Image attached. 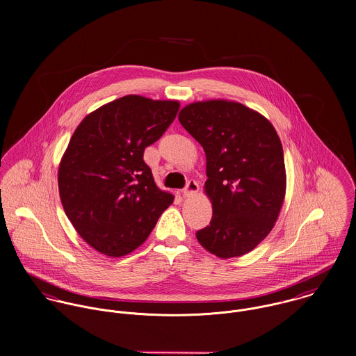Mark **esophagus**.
<instances>
[{"label":"esophagus","instance_id":"esophagus-1","mask_svg":"<svg viewBox=\"0 0 356 356\" xmlns=\"http://www.w3.org/2000/svg\"><path fill=\"white\" fill-rule=\"evenodd\" d=\"M198 190H200L198 183H197L195 180H190L181 193H183V195H184V197H191V195L197 194V193H198Z\"/></svg>","mask_w":356,"mask_h":356}]
</instances>
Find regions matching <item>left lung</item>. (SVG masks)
<instances>
[{"label":"left lung","mask_w":356,"mask_h":356,"mask_svg":"<svg viewBox=\"0 0 356 356\" xmlns=\"http://www.w3.org/2000/svg\"><path fill=\"white\" fill-rule=\"evenodd\" d=\"M179 121L207 154L213 216L198 242L220 259L253 250L274 228L286 191L284 148L271 122L228 100L186 106Z\"/></svg>","instance_id":"left-lung-1"}]
</instances>
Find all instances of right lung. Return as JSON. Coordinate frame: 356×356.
Listing matches in <instances>:
<instances>
[{
    "label": "right lung",
    "mask_w": 356,
    "mask_h": 356,
    "mask_svg": "<svg viewBox=\"0 0 356 356\" xmlns=\"http://www.w3.org/2000/svg\"><path fill=\"white\" fill-rule=\"evenodd\" d=\"M179 107L176 100L128 95L86 115L72 134L59 166V194L74 228L97 252H134L173 202L156 187L143 154Z\"/></svg>",
    "instance_id": "add662e5"
}]
</instances>
